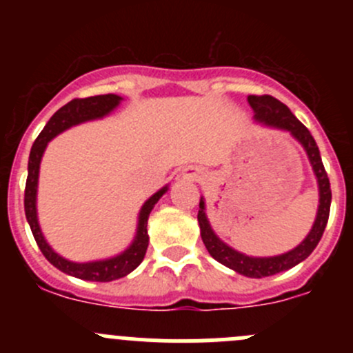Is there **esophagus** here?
Returning <instances> with one entry per match:
<instances>
[{
    "instance_id": "34e87169",
    "label": "esophagus",
    "mask_w": 353,
    "mask_h": 353,
    "mask_svg": "<svg viewBox=\"0 0 353 353\" xmlns=\"http://www.w3.org/2000/svg\"><path fill=\"white\" fill-rule=\"evenodd\" d=\"M183 177L184 179H191V181H196L198 179V170L193 169V167H188V169L183 170Z\"/></svg>"
}]
</instances>
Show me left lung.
Listing matches in <instances>:
<instances>
[{
  "label": "left lung",
  "mask_w": 353,
  "mask_h": 353,
  "mask_svg": "<svg viewBox=\"0 0 353 353\" xmlns=\"http://www.w3.org/2000/svg\"><path fill=\"white\" fill-rule=\"evenodd\" d=\"M249 105H251L252 119L265 126L275 128V130L288 131L302 148L307 154L309 162H311L312 172H314L316 181H318V191H319V205L318 213H316L314 223H312L311 230L305 236L297 248L290 249V251L283 252V254L276 256H248L244 252L237 251V249L230 248L229 244L223 243L215 232H213L210 220L206 216V205L205 198H199V210H198V223H199V234L205 248L208 249L210 256L222 263L227 268L234 270L239 275L249 276V279H263V276H272L276 273L287 272V270L294 268L295 265L304 261L309 254L316 249L319 241H321L323 232L326 229L330 216V206H331V190H330V179L326 174L325 165H323L321 155H319V148L316 145L314 138L309 133L307 128L290 112V109L280 101H276L272 95H249L248 97Z\"/></svg>",
  "instance_id": "obj_1"
}]
</instances>
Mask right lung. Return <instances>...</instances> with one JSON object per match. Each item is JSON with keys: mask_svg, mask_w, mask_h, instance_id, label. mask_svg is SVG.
Masks as SVG:
<instances>
[{"mask_svg": "<svg viewBox=\"0 0 353 353\" xmlns=\"http://www.w3.org/2000/svg\"><path fill=\"white\" fill-rule=\"evenodd\" d=\"M123 97L116 94L108 95H95V97L87 99H73L63 105L61 109L56 110L54 116L48 121L44 130L34 141L30 150V157H28V176L27 184H25V216L30 225L34 239L37 243L39 249L42 254L46 256L52 266L61 270L66 275L74 276L80 280H88V282H112V280L123 279V276L130 275L134 268L140 266L143 261L145 252L148 248V232H147V223L148 215L154 210L160 198L167 193L169 186L160 188L157 193L152 194L143 206L140 208L138 213V223H137V234H134L131 244L124 249L119 254L112 256V258L105 259H95V261H85L77 263L70 261V259L63 258L61 254L54 251L46 241L44 234H42L41 225H39V216H37V186H39V170H41V160L44 155L48 143L52 138L58 137L63 131L70 130V128L77 126V124L87 123V121L102 119V117L109 116L117 105L121 104Z\"/></svg>", "mask_w": 353, "mask_h": 353, "instance_id": "1", "label": "right lung"}]
</instances>
